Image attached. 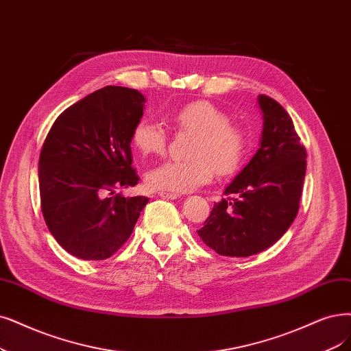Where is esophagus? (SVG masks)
Returning a JSON list of instances; mask_svg holds the SVG:
<instances>
[{
  "instance_id": "obj_1",
  "label": "esophagus",
  "mask_w": 351,
  "mask_h": 351,
  "mask_svg": "<svg viewBox=\"0 0 351 351\" xmlns=\"http://www.w3.org/2000/svg\"><path fill=\"white\" fill-rule=\"evenodd\" d=\"M159 197L165 199H178L179 195L178 193H171V192H159Z\"/></svg>"
}]
</instances>
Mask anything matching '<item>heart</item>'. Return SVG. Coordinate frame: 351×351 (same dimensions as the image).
<instances>
[{"mask_svg": "<svg viewBox=\"0 0 351 351\" xmlns=\"http://www.w3.org/2000/svg\"><path fill=\"white\" fill-rule=\"evenodd\" d=\"M176 128L195 134L192 160H166L147 172L150 188L175 193H186L210 184L214 169L218 175L237 172L247 153V134L230 123L226 111L208 101H193L178 108L169 119ZM132 145L143 156L162 154L166 150L167 133L153 120H140L132 133Z\"/></svg>", "mask_w": 351, "mask_h": 351, "instance_id": "heart-1", "label": "heart"}]
</instances>
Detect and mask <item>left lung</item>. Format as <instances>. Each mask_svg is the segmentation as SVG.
<instances>
[{
  "mask_svg": "<svg viewBox=\"0 0 351 351\" xmlns=\"http://www.w3.org/2000/svg\"><path fill=\"white\" fill-rule=\"evenodd\" d=\"M261 147L214 204L201 240L221 256L247 257L275 244L300 210L306 150L292 119L274 98L258 95Z\"/></svg>",
  "mask_w": 351,
  "mask_h": 351,
  "instance_id": "8db88e82",
  "label": "left lung"
}]
</instances>
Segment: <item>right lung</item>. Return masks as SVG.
Here are the masks:
<instances>
[{"label": "right lung", "mask_w": 351, "mask_h": 351, "mask_svg": "<svg viewBox=\"0 0 351 351\" xmlns=\"http://www.w3.org/2000/svg\"><path fill=\"white\" fill-rule=\"evenodd\" d=\"M145 102L137 89L104 86L64 110L43 143L42 213L51 236L77 258L111 257L149 202L115 193L138 182L130 143Z\"/></svg>", "instance_id": "1"}]
</instances>
